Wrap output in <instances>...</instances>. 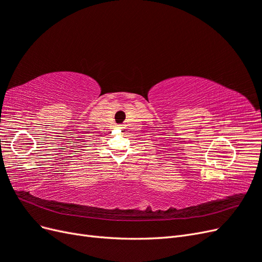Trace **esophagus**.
I'll return each mask as SVG.
<instances>
[{"mask_svg":"<svg viewBox=\"0 0 262 262\" xmlns=\"http://www.w3.org/2000/svg\"><path fill=\"white\" fill-rule=\"evenodd\" d=\"M117 129H121V126H120V125H118V126H117Z\"/></svg>","mask_w":262,"mask_h":262,"instance_id":"esophagus-1","label":"esophagus"}]
</instances>
